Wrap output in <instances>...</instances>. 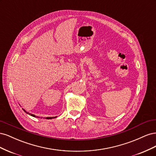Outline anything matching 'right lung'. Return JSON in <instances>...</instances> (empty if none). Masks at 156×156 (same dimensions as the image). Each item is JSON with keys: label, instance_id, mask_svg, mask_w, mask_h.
<instances>
[{"label": "right lung", "instance_id": "right-lung-1", "mask_svg": "<svg viewBox=\"0 0 156 156\" xmlns=\"http://www.w3.org/2000/svg\"><path fill=\"white\" fill-rule=\"evenodd\" d=\"M23 111H24L26 113H27V114H29V115H30V116H34V117H35L36 116L35 115H32V114H30V113H29V112H27L25 110H24V109H23ZM37 118H38V117H37ZM53 118H52V117H47L46 118V119H53Z\"/></svg>", "mask_w": 156, "mask_h": 156}]
</instances>
